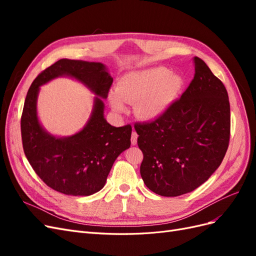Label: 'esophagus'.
Wrapping results in <instances>:
<instances>
[{"label": "esophagus", "instance_id": "34e87169", "mask_svg": "<svg viewBox=\"0 0 256 256\" xmlns=\"http://www.w3.org/2000/svg\"><path fill=\"white\" fill-rule=\"evenodd\" d=\"M136 141H138V134L136 131H132V134H131V144L136 145Z\"/></svg>", "mask_w": 256, "mask_h": 256}]
</instances>
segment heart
I'll return each mask as SVG.
<instances>
[{
	"instance_id": "obj_1",
	"label": "heart",
	"mask_w": 256,
	"mask_h": 256,
	"mask_svg": "<svg viewBox=\"0 0 256 256\" xmlns=\"http://www.w3.org/2000/svg\"><path fill=\"white\" fill-rule=\"evenodd\" d=\"M184 86L182 76L166 67H152L122 76L115 90L109 92L114 112H126V102L136 104L138 118L154 120L164 115L176 102Z\"/></svg>"
}]
</instances>
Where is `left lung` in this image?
Here are the masks:
<instances>
[{"mask_svg": "<svg viewBox=\"0 0 256 256\" xmlns=\"http://www.w3.org/2000/svg\"><path fill=\"white\" fill-rule=\"evenodd\" d=\"M194 78L158 120L136 124L146 187L162 196L196 190L219 168L230 142V111L226 86L196 56Z\"/></svg>", "mask_w": 256, "mask_h": 256, "instance_id": "left-lung-1", "label": "left lung"}]
</instances>
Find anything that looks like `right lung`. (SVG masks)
<instances>
[{"mask_svg":"<svg viewBox=\"0 0 256 256\" xmlns=\"http://www.w3.org/2000/svg\"><path fill=\"white\" fill-rule=\"evenodd\" d=\"M58 76L79 80L96 95L88 122L69 137L48 133L36 115L40 86ZM112 82L102 63L62 58L30 85L21 116L23 150L35 173L53 190L72 196L94 194L104 188L116 158L130 147L131 126L116 128L104 118V99Z\"/></svg>","mask_w":256,"mask_h":256,"instance_id":"right-lung-1","label":"right lung"}]
</instances>
